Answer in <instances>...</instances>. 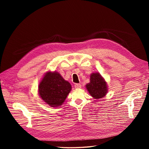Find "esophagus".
Instances as JSON below:
<instances>
[{
	"label": "esophagus",
	"mask_w": 149,
	"mask_h": 149,
	"mask_svg": "<svg viewBox=\"0 0 149 149\" xmlns=\"http://www.w3.org/2000/svg\"><path fill=\"white\" fill-rule=\"evenodd\" d=\"M74 88H77V89H79V88H81V84H76L74 85Z\"/></svg>",
	"instance_id": "obj_1"
}]
</instances>
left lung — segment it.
Listing matches in <instances>:
<instances>
[{"mask_svg":"<svg viewBox=\"0 0 149 149\" xmlns=\"http://www.w3.org/2000/svg\"><path fill=\"white\" fill-rule=\"evenodd\" d=\"M108 86L105 79L98 72L90 75V82L86 85L89 94L94 99L100 100L106 96L108 92Z\"/></svg>","mask_w":149,"mask_h":149,"instance_id":"1","label":"left lung"}]
</instances>
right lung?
I'll return each mask as SVG.
<instances>
[{
	"instance_id": "obj_1",
	"label": "right lung",
	"mask_w": 149,
	"mask_h": 149,
	"mask_svg": "<svg viewBox=\"0 0 149 149\" xmlns=\"http://www.w3.org/2000/svg\"><path fill=\"white\" fill-rule=\"evenodd\" d=\"M70 83L58 72L47 71L38 84V94L52 107L61 106L71 90Z\"/></svg>"
}]
</instances>
